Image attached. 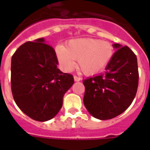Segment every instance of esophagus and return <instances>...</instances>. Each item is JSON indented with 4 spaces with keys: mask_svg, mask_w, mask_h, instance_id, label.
I'll list each match as a JSON object with an SVG mask.
<instances>
[{
    "mask_svg": "<svg viewBox=\"0 0 150 150\" xmlns=\"http://www.w3.org/2000/svg\"><path fill=\"white\" fill-rule=\"evenodd\" d=\"M74 80H75V82H79L80 80H81V78L77 76V75H75V76H74Z\"/></svg>",
    "mask_w": 150,
    "mask_h": 150,
    "instance_id": "esophagus-1",
    "label": "esophagus"
}]
</instances>
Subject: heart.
<instances>
[{"label":"heart","instance_id":"obj_1","mask_svg":"<svg viewBox=\"0 0 150 150\" xmlns=\"http://www.w3.org/2000/svg\"><path fill=\"white\" fill-rule=\"evenodd\" d=\"M59 61L67 70L75 65L78 60V68L86 75H96L103 70L114 55V47L107 41L91 38L71 40L67 47H57Z\"/></svg>","mask_w":150,"mask_h":150}]
</instances>
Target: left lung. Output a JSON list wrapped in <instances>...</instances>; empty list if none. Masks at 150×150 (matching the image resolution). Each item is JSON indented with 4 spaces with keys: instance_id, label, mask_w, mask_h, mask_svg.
<instances>
[{
    "instance_id": "left-lung-1",
    "label": "left lung",
    "mask_w": 150,
    "mask_h": 150,
    "mask_svg": "<svg viewBox=\"0 0 150 150\" xmlns=\"http://www.w3.org/2000/svg\"><path fill=\"white\" fill-rule=\"evenodd\" d=\"M117 51L103 74L83 79V103L92 116L114 118L132 104L139 86L136 55L130 48L114 44Z\"/></svg>"
}]
</instances>
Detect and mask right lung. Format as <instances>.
Here are the masks:
<instances>
[{"label": "right lung", "mask_w": 150, "mask_h": 150, "mask_svg": "<svg viewBox=\"0 0 150 150\" xmlns=\"http://www.w3.org/2000/svg\"><path fill=\"white\" fill-rule=\"evenodd\" d=\"M56 52L43 38L23 43L11 57V87L15 103L35 121L53 118L61 110L63 96L74 83L73 75L57 65Z\"/></svg>", "instance_id": "right-lung-1"}]
</instances>
